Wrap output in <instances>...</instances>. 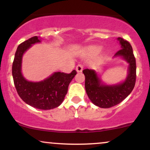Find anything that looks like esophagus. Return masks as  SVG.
Segmentation results:
<instances>
[{"instance_id": "1", "label": "esophagus", "mask_w": 150, "mask_h": 150, "mask_svg": "<svg viewBox=\"0 0 150 150\" xmlns=\"http://www.w3.org/2000/svg\"><path fill=\"white\" fill-rule=\"evenodd\" d=\"M83 70V65L82 64H78L76 66V70L77 73H80L82 72V70Z\"/></svg>"}]
</instances>
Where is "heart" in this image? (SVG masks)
I'll use <instances>...</instances> for the list:
<instances>
[{
	"instance_id": "b5f03b06",
	"label": "heart",
	"mask_w": 150,
	"mask_h": 150,
	"mask_svg": "<svg viewBox=\"0 0 150 150\" xmlns=\"http://www.w3.org/2000/svg\"><path fill=\"white\" fill-rule=\"evenodd\" d=\"M100 50L101 49L99 47H92V49L89 50V51L92 53H94V54H97L98 53H99Z\"/></svg>"
}]
</instances>
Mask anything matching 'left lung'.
<instances>
[{
  "instance_id": "left-lung-1",
  "label": "left lung",
  "mask_w": 150,
  "mask_h": 150,
  "mask_svg": "<svg viewBox=\"0 0 150 150\" xmlns=\"http://www.w3.org/2000/svg\"><path fill=\"white\" fill-rule=\"evenodd\" d=\"M121 49L114 56H121L129 63L128 75L125 80L116 85H105L98 77L95 70H83L85 76V89L91 101L100 108L112 107L120 104L131 93L136 81V61L132 48L128 41L118 37Z\"/></svg>"
}]
</instances>
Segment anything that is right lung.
Instances as JSON below:
<instances>
[{
  "mask_svg": "<svg viewBox=\"0 0 150 150\" xmlns=\"http://www.w3.org/2000/svg\"><path fill=\"white\" fill-rule=\"evenodd\" d=\"M38 42H40V40L35 36L18 46L13 63L12 73L18 94L26 104L38 109L49 110L61 104L68 92L70 82L77 72L75 70L69 74L57 72L41 82L27 81L21 73L22 55L32 44Z\"/></svg>",
  "mask_w": 150,
  "mask_h": 150,
  "instance_id": "obj_1",
  "label": "right lung"
}]
</instances>
